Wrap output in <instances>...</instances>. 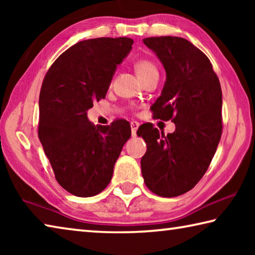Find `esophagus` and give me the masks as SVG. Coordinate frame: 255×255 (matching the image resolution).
<instances>
[{
    "label": "esophagus",
    "instance_id": "obj_1",
    "mask_svg": "<svg viewBox=\"0 0 255 255\" xmlns=\"http://www.w3.org/2000/svg\"><path fill=\"white\" fill-rule=\"evenodd\" d=\"M138 127H139V124H138L137 122H131L130 123V128H131L132 136H136V131H137Z\"/></svg>",
    "mask_w": 255,
    "mask_h": 255
}]
</instances>
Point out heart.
Returning a JSON list of instances; mask_svg holds the SVG:
<instances>
[{"instance_id":"1","label":"heart","mask_w":255,"mask_h":255,"mask_svg":"<svg viewBox=\"0 0 255 255\" xmlns=\"http://www.w3.org/2000/svg\"><path fill=\"white\" fill-rule=\"evenodd\" d=\"M135 70L141 81L147 79L149 75L157 73V67L148 58H139L135 62Z\"/></svg>"}]
</instances>
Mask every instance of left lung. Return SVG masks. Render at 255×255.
<instances>
[{"label":"left lung","instance_id":"1","mask_svg":"<svg viewBox=\"0 0 255 255\" xmlns=\"http://www.w3.org/2000/svg\"><path fill=\"white\" fill-rule=\"evenodd\" d=\"M161 60L166 81L152 106L153 117L173 122L175 131H158L152 124L138 128L147 150L141 174L150 191L178 197L191 190L208 170L223 131V96L209 58L181 37L143 39Z\"/></svg>","mask_w":255,"mask_h":255}]
</instances>
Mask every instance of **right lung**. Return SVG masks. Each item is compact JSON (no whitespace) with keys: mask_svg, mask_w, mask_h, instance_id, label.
<instances>
[{"mask_svg":"<svg viewBox=\"0 0 255 255\" xmlns=\"http://www.w3.org/2000/svg\"><path fill=\"white\" fill-rule=\"evenodd\" d=\"M132 44L127 37L77 42L55 60L42 81L38 136L57 182L76 197H93L107 188L131 135L127 120L96 127L86 111L106 98Z\"/></svg>","mask_w":255,"mask_h":255,"instance_id":"right-lung-1","label":"right lung"}]
</instances>
